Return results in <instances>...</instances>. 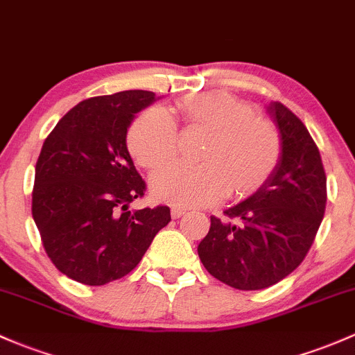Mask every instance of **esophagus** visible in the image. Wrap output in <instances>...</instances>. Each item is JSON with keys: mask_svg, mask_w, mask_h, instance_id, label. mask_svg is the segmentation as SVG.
<instances>
[{"mask_svg": "<svg viewBox=\"0 0 355 355\" xmlns=\"http://www.w3.org/2000/svg\"><path fill=\"white\" fill-rule=\"evenodd\" d=\"M184 213H186V209H182V208H173V209H171V215H173L174 220L181 218V216L184 215Z\"/></svg>", "mask_w": 355, "mask_h": 355, "instance_id": "1", "label": "esophagus"}]
</instances>
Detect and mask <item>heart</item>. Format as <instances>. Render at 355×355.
Masks as SVG:
<instances>
[{
  "label": "heart",
  "mask_w": 355,
  "mask_h": 355,
  "mask_svg": "<svg viewBox=\"0 0 355 355\" xmlns=\"http://www.w3.org/2000/svg\"><path fill=\"white\" fill-rule=\"evenodd\" d=\"M186 125L207 130L198 166L171 164L150 179L152 196L182 208L208 207L227 194L252 196L276 169L281 142L274 125L255 115L250 103L225 91L189 94L176 103ZM128 150L137 164L159 169L176 155L178 132L161 108L146 110L128 130Z\"/></svg>",
  "instance_id": "b5f03b06"
}]
</instances>
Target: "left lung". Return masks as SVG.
Returning <instances> with one entry per match:
<instances>
[{
  "label": "left lung",
  "instance_id": "obj_1",
  "mask_svg": "<svg viewBox=\"0 0 355 355\" xmlns=\"http://www.w3.org/2000/svg\"><path fill=\"white\" fill-rule=\"evenodd\" d=\"M266 110L279 133L276 169L257 193L225 209L227 218L211 216L198 245L205 269L243 291L269 288L298 268L327 203L322 157L303 121L279 101Z\"/></svg>",
  "mask_w": 355,
  "mask_h": 355
}]
</instances>
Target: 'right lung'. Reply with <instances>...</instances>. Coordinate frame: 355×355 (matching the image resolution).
Returning a JSON list of instances; mask_svg holds the SVG:
<instances>
[{
  "label": "right lung",
  "instance_id": "add662e5",
  "mask_svg": "<svg viewBox=\"0 0 355 355\" xmlns=\"http://www.w3.org/2000/svg\"><path fill=\"white\" fill-rule=\"evenodd\" d=\"M157 100L142 89L89 98L60 118L42 146L32 215L51 261L78 283L127 276L171 222L167 207L128 209L146 182L128 154L127 132Z\"/></svg>",
  "mask_w": 355,
  "mask_h": 355
}]
</instances>
